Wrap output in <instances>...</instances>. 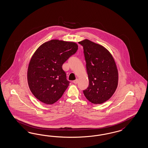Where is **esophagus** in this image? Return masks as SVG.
<instances>
[{
    "label": "esophagus",
    "mask_w": 148,
    "mask_h": 148,
    "mask_svg": "<svg viewBox=\"0 0 148 148\" xmlns=\"http://www.w3.org/2000/svg\"><path fill=\"white\" fill-rule=\"evenodd\" d=\"M78 79H76V80H75V81H73V83H74V84H77V83H78Z\"/></svg>",
    "instance_id": "obj_1"
}]
</instances>
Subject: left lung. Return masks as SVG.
I'll return each mask as SVG.
<instances>
[{"mask_svg": "<svg viewBox=\"0 0 148 148\" xmlns=\"http://www.w3.org/2000/svg\"><path fill=\"white\" fill-rule=\"evenodd\" d=\"M78 43L83 47L89 86L83 90L90 102L101 104L109 100L118 86V72L108 51L99 44L85 40Z\"/></svg>", "mask_w": 148, "mask_h": 148, "instance_id": "obj_1", "label": "left lung"}]
</instances>
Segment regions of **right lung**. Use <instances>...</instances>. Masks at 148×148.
I'll list each match as a JSON object with an SVG mask.
<instances>
[{
  "instance_id": "right-lung-1",
  "label": "right lung",
  "mask_w": 148,
  "mask_h": 148,
  "mask_svg": "<svg viewBox=\"0 0 148 148\" xmlns=\"http://www.w3.org/2000/svg\"><path fill=\"white\" fill-rule=\"evenodd\" d=\"M77 49L75 42L52 40L42 44L34 53L27 78L30 91L38 100L52 105L62 96L70 83L62 64Z\"/></svg>"
}]
</instances>
